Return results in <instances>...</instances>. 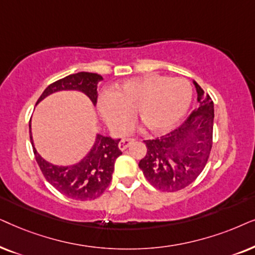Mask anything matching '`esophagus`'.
<instances>
[{
	"mask_svg": "<svg viewBox=\"0 0 255 255\" xmlns=\"http://www.w3.org/2000/svg\"><path fill=\"white\" fill-rule=\"evenodd\" d=\"M133 142H134V138H122V140L119 142V149L124 151L128 147H129V145L133 143Z\"/></svg>",
	"mask_w": 255,
	"mask_h": 255,
	"instance_id": "esophagus-1",
	"label": "esophagus"
}]
</instances>
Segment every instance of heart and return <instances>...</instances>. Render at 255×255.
Masks as SVG:
<instances>
[{
	"label": "heart",
	"mask_w": 255,
	"mask_h": 255,
	"mask_svg": "<svg viewBox=\"0 0 255 255\" xmlns=\"http://www.w3.org/2000/svg\"><path fill=\"white\" fill-rule=\"evenodd\" d=\"M191 100L192 90L185 79L147 73L101 93L98 108L106 124L119 133L129 127L135 111L148 130L163 133L184 118Z\"/></svg>",
	"instance_id": "obj_1"
}]
</instances>
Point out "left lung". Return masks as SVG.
<instances>
[{
  "mask_svg": "<svg viewBox=\"0 0 255 255\" xmlns=\"http://www.w3.org/2000/svg\"><path fill=\"white\" fill-rule=\"evenodd\" d=\"M192 83L197 110L175 130L144 141L147 154L138 167L147 181L162 191H178L191 184L204 169L212 148L213 101L195 80Z\"/></svg>",
  "mask_w": 255,
  "mask_h": 255,
  "instance_id": "1",
  "label": "left lung"
}]
</instances>
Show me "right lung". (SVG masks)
<instances>
[{"mask_svg": "<svg viewBox=\"0 0 255 255\" xmlns=\"http://www.w3.org/2000/svg\"><path fill=\"white\" fill-rule=\"evenodd\" d=\"M103 80L104 78L98 73L78 72L70 74L49 85L39 97L37 104L60 91H78L88 97L93 106H96L98 84ZM29 129L36 161L44 177L54 189L58 190L64 196L77 201L96 199L107 189L112 181L115 159L122 154L119 149L120 138H112L111 136L97 134L92 148L79 162L70 165H58L46 161L38 154L32 140L31 125H29Z\"/></svg>", "mask_w": 255, "mask_h": 255, "instance_id": "add662e5", "label": "right lung"}]
</instances>
